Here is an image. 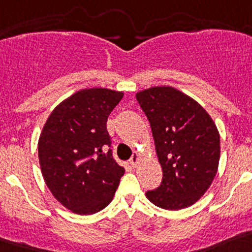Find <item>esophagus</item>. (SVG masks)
I'll use <instances>...</instances> for the list:
<instances>
[{"label":"esophagus","mask_w":252,"mask_h":252,"mask_svg":"<svg viewBox=\"0 0 252 252\" xmlns=\"http://www.w3.org/2000/svg\"><path fill=\"white\" fill-rule=\"evenodd\" d=\"M139 158H141V155H139L138 152L133 153L132 158L129 161V162H130V166H132V167H137V165H138L139 162Z\"/></svg>","instance_id":"obj_1"}]
</instances>
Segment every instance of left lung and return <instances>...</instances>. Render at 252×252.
I'll return each mask as SVG.
<instances>
[{
	"instance_id": "left-lung-1",
	"label": "left lung",
	"mask_w": 252,
	"mask_h": 252,
	"mask_svg": "<svg viewBox=\"0 0 252 252\" xmlns=\"http://www.w3.org/2000/svg\"><path fill=\"white\" fill-rule=\"evenodd\" d=\"M135 97L151 124L163 175L161 185L146 196L168 211L190 207L204 195L217 174V126L202 105L174 87H151Z\"/></svg>"
}]
</instances>
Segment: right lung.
Here are the masks:
<instances>
[{
  "mask_svg": "<svg viewBox=\"0 0 252 252\" xmlns=\"http://www.w3.org/2000/svg\"><path fill=\"white\" fill-rule=\"evenodd\" d=\"M109 89H85L63 100L45 122L39 163L54 198L77 214H94L113 200L126 170L113 158L108 117L123 99Z\"/></svg>",
  "mask_w": 252,
  "mask_h": 252,
  "instance_id": "right-lung-1",
  "label": "right lung"
}]
</instances>
